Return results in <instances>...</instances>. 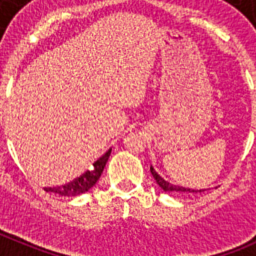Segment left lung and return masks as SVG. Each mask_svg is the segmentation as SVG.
<instances>
[{"label": "left lung", "mask_w": 256, "mask_h": 256, "mask_svg": "<svg viewBox=\"0 0 256 256\" xmlns=\"http://www.w3.org/2000/svg\"><path fill=\"white\" fill-rule=\"evenodd\" d=\"M150 171H151L152 176H154V180H156L157 184L164 190V192H172V193H188V194H192V193H197V192H204L206 190H190V188H184V187H180V186L176 184H172V183L167 182L166 180H164L156 171L154 170V167H150Z\"/></svg>", "instance_id": "obj_1"}]
</instances>
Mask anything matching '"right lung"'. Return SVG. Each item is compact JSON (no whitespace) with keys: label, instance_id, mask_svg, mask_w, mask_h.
Listing matches in <instances>:
<instances>
[{"label":"right lung","instance_id":"1","mask_svg":"<svg viewBox=\"0 0 256 256\" xmlns=\"http://www.w3.org/2000/svg\"><path fill=\"white\" fill-rule=\"evenodd\" d=\"M110 154H112V148L108 150L105 154H102L98 161L92 164V170H88L82 176L76 177L72 182L66 183L64 186H59V187H46L44 190L46 192L56 193V194L59 196H64V197H76V196L88 192L102 176Z\"/></svg>","mask_w":256,"mask_h":256}]
</instances>
